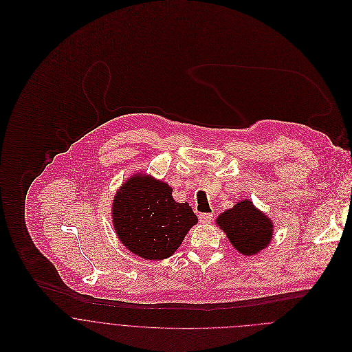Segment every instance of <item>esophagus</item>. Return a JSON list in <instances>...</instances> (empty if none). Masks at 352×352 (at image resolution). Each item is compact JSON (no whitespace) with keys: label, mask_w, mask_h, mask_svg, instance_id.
Masks as SVG:
<instances>
[{"label":"esophagus","mask_w":352,"mask_h":352,"mask_svg":"<svg viewBox=\"0 0 352 352\" xmlns=\"http://www.w3.org/2000/svg\"><path fill=\"white\" fill-rule=\"evenodd\" d=\"M199 221L201 223H210L212 221V214H208V212L199 214Z\"/></svg>","instance_id":"1"}]
</instances>
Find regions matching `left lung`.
I'll use <instances>...</instances> for the list:
<instances>
[{"mask_svg": "<svg viewBox=\"0 0 352 352\" xmlns=\"http://www.w3.org/2000/svg\"><path fill=\"white\" fill-rule=\"evenodd\" d=\"M233 248L244 256H254L268 248L274 237V222L250 199L239 201L215 219Z\"/></svg>", "mask_w": 352, "mask_h": 352, "instance_id": "8db88e82", "label": "left lung"}]
</instances>
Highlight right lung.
<instances>
[{
    "mask_svg": "<svg viewBox=\"0 0 352 352\" xmlns=\"http://www.w3.org/2000/svg\"><path fill=\"white\" fill-rule=\"evenodd\" d=\"M111 214L119 241L145 260L170 257L198 223L187 201L177 203L168 183L145 172L131 175L120 186Z\"/></svg>",
    "mask_w": 352,
    "mask_h": 352,
    "instance_id": "add662e5",
    "label": "right lung"
}]
</instances>
